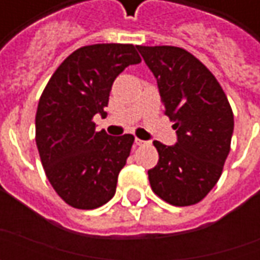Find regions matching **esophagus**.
I'll use <instances>...</instances> for the list:
<instances>
[{"mask_svg":"<svg viewBox=\"0 0 260 260\" xmlns=\"http://www.w3.org/2000/svg\"><path fill=\"white\" fill-rule=\"evenodd\" d=\"M135 145L136 146H145V145H149V142L147 141H142V139H135Z\"/></svg>","mask_w":260,"mask_h":260,"instance_id":"obj_1","label":"esophagus"}]
</instances>
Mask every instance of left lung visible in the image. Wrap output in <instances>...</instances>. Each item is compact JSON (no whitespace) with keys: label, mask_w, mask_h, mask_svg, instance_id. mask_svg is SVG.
I'll list each match as a JSON object with an SVG mask.
<instances>
[{"label":"left lung","mask_w":260,"mask_h":260,"mask_svg":"<svg viewBox=\"0 0 260 260\" xmlns=\"http://www.w3.org/2000/svg\"><path fill=\"white\" fill-rule=\"evenodd\" d=\"M157 80L164 114L175 124L171 146L154 141L153 192L174 206H189L212 191L230 153L234 115L221 86L191 53L173 46H136Z\"/></svg>","instance_id":"1"}]
</instances>
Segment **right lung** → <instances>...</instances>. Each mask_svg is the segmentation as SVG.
Returning a JSON list of instances; mask_svg holds the SVG:
<instances>
[{"label": "right lung", "instance_id": "obj_1", "mask_svg": "<svg viewBox=\"0 0 260 260\" xmlns=\"http://www.w3.org/2000/svg\"><path fill=\"white\" fill-rule=\"evenodd\" d=\"M141 62L132 44L78 48L48 80L36 113V145L50 184L68 205L96 209L115 193L134 136L96 132L114 80Z\"/></svg>", "mask_w": 260, "mask_h": 260}]
</instances>
